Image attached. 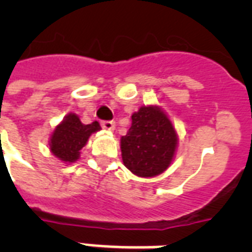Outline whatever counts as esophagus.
<instances>
[{"label":"esophagus","instance_id":"34e87169","mask_svg":"<svg viewBox=\"0 0 252 252\" xmlns=\"http://www.w3.org/2000/svg\"><path fill=\"white\" fill-rule=\"evenodd\" d=\"M100 126H102L103 129L114 130L115 123L114 122H110V120H104V122H100Z\"/></svg>","mask_w":252,"mask_h":252}]
</instances>
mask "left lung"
I'll return each mask as SVG.
<instances>
[{
  "label": "left lung",
  "instance_id": "left-lung-1",
  "mask_svg": "<svg viewBox=\"0 0 252 252\" xmlns=\"http://www.w3.org/2000/svg\"><path fill=\"white\" fill-rule=\"evenodd\" d=\"M176 145V130L161 107L142 106L120 140L123 163L134 175L153 178L171 165Z\"/></svg>",
  "mask_w": 252,
  "mask_h": 252
}]
</instances>
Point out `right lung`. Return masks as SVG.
Segmentation results:
<instances>
[{
	"instance_id": "right-lung-1",
	"label": "right lung",
	"mask_w": 252,
	"mask_h": 252,
	"mask_svg": "<svg viewBox=\"0 0 252 252\" xmlns=\"http://www.w3.org/2000/svg\"><path fill=\"white\" fill-rule=\"evenodd\" d=\"M100 130L98 122L82 124L76 114H68L55 128L49 138V149L55 157L65 163L76 162L81 156V149L94 132Z\"/></svg>"
}]
</instances>
